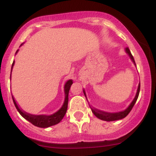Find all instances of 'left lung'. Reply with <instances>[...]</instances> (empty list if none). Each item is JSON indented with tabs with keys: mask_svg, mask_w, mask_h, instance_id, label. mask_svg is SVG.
Segmentation results:
<instances>
[{
	"mask_svg": "<svg viewBox=\"0 0 156 156\" xmlns=\"http://www.w3.org/2000/svg\"><path fill=\"white\" fill-rule=\"evenodd\" d=\"M126 52L128 54V55H129V58H130V59L132 60V62H133L134 63L135 66H136V64H135L134 58H133V55H131V53H130V51L129 50V48H126ZM140 83H139L138 87H137V94H136V96H135V98H133V101H132V102L130 103V105L128 106V108H126V109H125L124 111L119 112H113V113H112V112H106L101 111V110L96 109V108H91V107H90L92 112L94 114L95 116L98 117V119H101V120L115 121V120H119V119H123V118H125V117H126V115L129 113V112L131 111V109L133 108V105H134V104L136 103V101H137V98H138V95H139V92H140ZM83 94H84L85 97H86V93H85L84 90H83ZM86 98H87V97H86Z\"/></svg>",
	"mask_w": 156,
	"mask_h": 156,
	"instance_id": "8db88e82",
	"label": "left lung"
}]
</instances>
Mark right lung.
I'll return each mask as SVG.
<instances>
[{"mask_svg": "<svg viewBox=\"0 0 156 156\" xmlns=\"http://www.w3.org/2000/svg\"><path fill=\"white\" fill-rule=\"evenodd\" d=\"M16 51V53H17ZM14 63L15 62H13L12 66V67L14 66ZM11 73H12V70H11ZM73 84V80H69L66 83L64 87V90H65V101L64 103H63V105L62 106V108L58 110V112H56L55 113L52 114L51 115H32V114L27 113L26 112L23 111L20 108H19L17 103L16 102V100L14 99L13 96H12V99H13V102L15 104L16 108H17L18 112H19L20 115L26 119L27 120H28L29 122H30L32 124H34V126H38V127L41 128H46L49 127L51 126H54V125L57 124L58 122H60V121L63 119L64 115H66V111H67V108H68V101H69V89L71 85Z\"/></svg>", "mask_w": 156, "mask_h": 156, "instance_id": "add662e5", "label": "right lung"}]
</instances>
